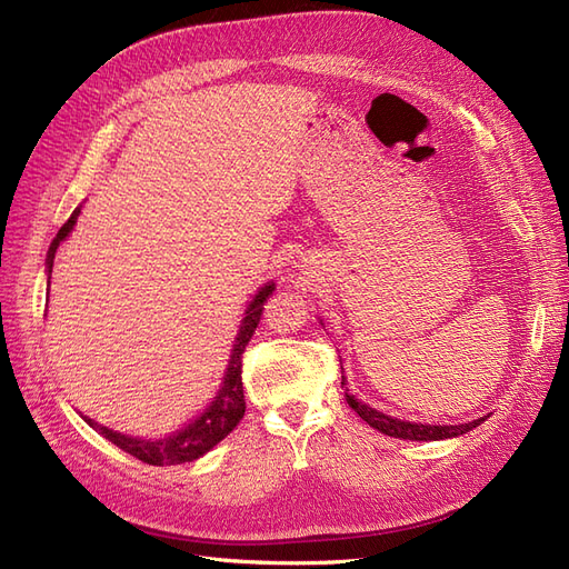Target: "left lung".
Wrapping results in <instances>:
<instances>
[{"label": "left lung", "mask_w": 569, "mask_h": 569, "mask_svg": "<svg viewBox=\"0 0 569 569\" xmlns=\"http://www.w3.org/2000/svg\"><path fill=\"white\" fill-rule=\"evenodd\" d=\"M322 325V320H320ZM341 387H343V396H347V403L358 412V418H363L372 429L377 432H382L387 437L393 439H406V441H441V439H453L460 435H468L470 429L479 427L481 422L487 420L485 418H477L472 422H460V425H427V422H410V420H401V418H393L387 416V412L370 408L368 403H363L360 399H356L353 393H349L347 389V375H343L341 368Z\"/></svg>", "instance_id": "obj_1"}]
</instances>
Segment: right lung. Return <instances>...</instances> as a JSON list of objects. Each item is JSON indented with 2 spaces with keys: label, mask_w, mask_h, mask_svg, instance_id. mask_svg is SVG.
<instances>
[{
  "label": "right lung",
  "mask_w": 569,
  "mask_h": 569,
  "mask_svg": "<svg viewBox=\"0 0 569 569\" xmlns=\"http://www.w3.org/2000/svg\"><path fill=\"white\" fill-rule=\"evenodd\" d=\"M78 216H80V206L71 213V218L63 222L61 230L57 232V237L51 239V244H49L47 261H44L47 295H49L51 268H54V256H57L61 242H66L68 234L73 232ZM272 291H274L272 280L266 282L263 287H258V291L247 303L244 318L239 320V330L232 341L228 366H226V372H222V377H220V385L213 393V399L199 412L197 418H192L187 425L176 429V432H170L159 439H142V437H130L123 432H116V429L99 425L88 416H80V418L88 422L94 432H99L101 437L116 443L118 449H123L126 453L134 456L137 460H142L147 465H182V462H192V460L206 456L216 443H220L232 432L239 420L244 418L247 403H244V389H242V351L249 343L258 320H261L263 303L272 295Z\"/></svg>",
  "instance_id": "1"
}]
</instances>
